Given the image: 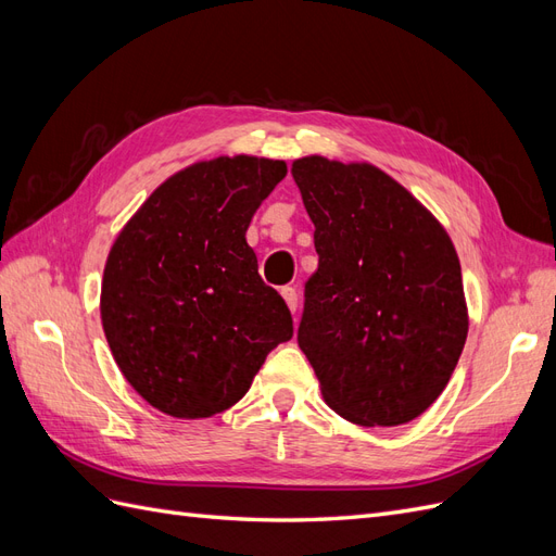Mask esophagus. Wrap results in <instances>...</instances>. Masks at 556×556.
I'll use <instances>...</instances> for the list:
<instances>
[{
  "mask_svg": "<svg viewBox=\"0 0 556 556\" xmlns=\"http://www.w3.org/2000/svg\"><path fill=\"white\" fill-rule=\"evenodd\" d=\"M280 294H282V299H285V304H288V308H290L292 313H296V306H299L296 290H294V288H282Z\"/></svg>",
  "mask_w": 556,
  "mask_h": 556,
  "instance_id": "1",
  "label": "esophagus"
}]
</instances>
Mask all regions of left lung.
I'll use <instances>...</instances> for the list:
<instances>
[{
	"label": "left lung",
	"instance_id": "left-lung-1",
	"mask_svg": "<svg viewBox=\"0 0 556 556\" xmlns=\"http://www.w3.org/2000/svg\"><path fill=\"white\" fill-rule=\"evenodd\" d=\"M292 176L315 225L299 348L329 408L396 427L441 396L468 333L462 266L433 213L368 162L308 155Z\"/></svg>",
	"mask_w": 556,
	"mask_h": 556
}]
</instances>
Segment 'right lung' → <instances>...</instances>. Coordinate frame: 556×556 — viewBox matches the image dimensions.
<instances>
[{"instance_id": "right-lung-1", "label": "right lung", "mask_w": 556, "mask_h": 556, "mask_svg": "<svg viewBox=\"0 0 556 556\" xmlns=\"http://www.w3.org/2000/svg\"><path fill=\"white\" fill-rule=\"evenodd\" d=\"M288 174L282 160L220 155L166 178L117 233L102 280V327L125 380L150 406L199 419L231 408L292 315L245 241Z\"/></svg>"}]
</instances>
